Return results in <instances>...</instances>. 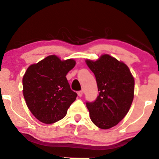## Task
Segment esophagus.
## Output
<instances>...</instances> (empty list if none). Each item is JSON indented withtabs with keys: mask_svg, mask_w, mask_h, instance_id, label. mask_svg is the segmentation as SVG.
<instances>
[{
	"mask_svg": "<svg viewBox=\"0 0 159 159\" xmlns=\"http://www.w3.org/2000/svg\"><path fill=\"white\" fill-rule=\"evenodd\" d=\"M78 95L79 96V97H82L83 96V91L82 90H80V91L78 92Z\"/></svg>",
	"mask_w": 159,
	"mask_h": 159,
	"instance_id": "34e87169",
	"label": "esophagus"
}]
</instances>
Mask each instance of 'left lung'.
<instances>
[{
  "label": "left lung",
  "instance_id": "8db88e82",
  "mask_svg": "<svg viewBox=\"0 0 159 159\" xmlns=\"http://www.w3.org/2000/svg\"><path fill=\"white\" fill-rule=\"evenodd\" d=\"M96 77L99 95L86 102L91 121L101 129L116 126L128 112L134 99V79L124 62L104 54L97 61L86 60Z\"/></svg>",
  "mask_w": 159,
  "mask_h": 159
}]
</instances>
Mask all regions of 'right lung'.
<instances>
[{
    "label": "right lung",
    "mask_w": 159,
    "mask_h": 159,
    "mask_svg": "<svg viewBox=\"0 0 159 159\" xmlns=\"http://www.w3.org/2000/svg\"><path fill=\"white\" fill-rule=\"evenodd\" d=\"M75 66L72 59L62 61L51 55L27 69L22 78L23 96L29 110L40 121L53 124L66 116L78 96L66 77Z\"/></svg>",
    "instance_id": "obj_1"
}]
</instances>
